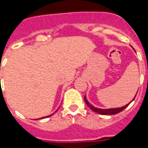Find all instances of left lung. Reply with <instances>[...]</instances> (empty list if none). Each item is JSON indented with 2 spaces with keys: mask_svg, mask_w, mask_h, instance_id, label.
Instances as JSON below:
<instances>
[{
  "mask_svg": "<svg viewBox=\"0 0 148 148\" xmlns=\"http://www.w3.org/2000/svg\"><path fill=\"white\" fill-rule=\"evenodd\" d=\"M138 93V92H137ZM137 95V94H136ZM136 96H134V99L135 98ZM134 99L132 100V101H134ZM84 101H85V103H87V105L88 106V108H90V110H92L93 111H95V112L97 113V114H103V115H110V114H118V113H120L121 111H122L123 110H124L125 108L127 107V106L129 105V103H127V104H126L125 106H123V107H121V108H109V109H101V108H96V107H95V106H93L92 104H90V103H89V101L87 100V98H86V96H84Z\"/></svg>",
  "mask_w": 148,
  "mask_h": 148,
  "instance_id": "obj_1",
  "label": "left lung"
}]
</instances>
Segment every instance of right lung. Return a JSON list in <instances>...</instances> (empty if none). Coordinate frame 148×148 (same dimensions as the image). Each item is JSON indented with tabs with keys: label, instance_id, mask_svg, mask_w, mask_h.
Wrapping results in <instances>:
<instances>
[{
	"label": "right lung",
	"instance_id": "right-lung-1",
	"mask_svg": "<svg viewBox=\"0 0 148 148\" xmlns=\"http://www.w3.org/2000/svg\"><path fill=\"white\" fill-rule=\"evenodd\" d=\"M57 110H56V111H57ZM56 111H55V112H56ZM55 112H54V113H55ZM54 113H53V114H54ZM53 114H51V115H49V116H46V117H41V118H38V119H42V118H46V117H51V115H53ZM38 119H37V120H38Z\"/></svg>",
	"mask_w": 148,
	"mask_h": 148
}]
</instances>
